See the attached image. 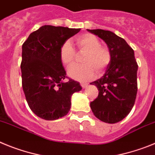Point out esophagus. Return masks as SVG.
Wrapping results in <instances>:
<instances>
[{
	"label": "esophagus",
	"instance_id": "1",
	"mask_svg": "<svg viewBox=\"0 0 155 155\" xmlns=\"http://www.w3.org/2000/svg\"><path fill=\"white\" fill-rule=\"evenodd\" d=\"M81 86L82 87V88H85V87H87V84H86V83H81Z\"/></svg>",
	"mask_w": 155,
	"mask_h": 155
}]
</instances>
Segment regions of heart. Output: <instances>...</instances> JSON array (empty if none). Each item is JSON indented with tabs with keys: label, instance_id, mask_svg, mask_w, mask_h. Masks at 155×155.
I'll list each match as a JSON object with an SVG mask.
<instances>
[{
	"label": "heart",
	"instance_id": "b5f03b06",
	"mask_svg": "<svg viewBox=\"0 0 155 155\" xmlns=\"http://www.w3.org/2000/svg\"><path fill=\"white\" fill-rule=\"evenodd\" d=\"M75 44L79 53H85L82 65H74L68 73L71 78L79 81H87L96 75V71L102 73L111 61V53L106 46H101V42L95 35L83 34L75 39ZM59 57L65 67L73 64L76 58V52L69 41L61 45Z\"/></svg>",
	"mask_w": 155,
	"mask_h": 155
}]
</instances>
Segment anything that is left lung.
<instances>
[{
    "label": "left lung",
    "mask_w": 155,
    "mask_h": 155,
    "mask_svg": "<svg viewBox=\"0 0 155 155\" xmlns=\"http://www.w3.org/2000/svg\"><path fill=\"white\" fill-rule=\"evenodd\" d=\"M87 30L105 41L112 57L105 74L91 83L98 87V95L91 102L90 106L98 120L116 124L130 113L136 100L138 65L134 51L123 38L113 31Z\"/></svg>",
    "instance_id": "1"
}]
</instances>
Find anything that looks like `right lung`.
Masks as SVG:
<instances>
[{
  "mask_svg": "<svg viewBox=\"0 0 155 155\" xmlns=\"http://www.w3.org/2000/svg\"><path fill=\"white\" fill-rule=\"evenodd\" d=\"M81 28L43 25L31 32L22 45L21 83L31 110L46 120L68 114L71 98L81 90L78 81L67 78L59 51L61 45Z\"/></svg>",
  "mask_w": 155,
  "mask_h": 155,
  "instance_id": "1",
  "label": "right lung"
}]
</instances>
